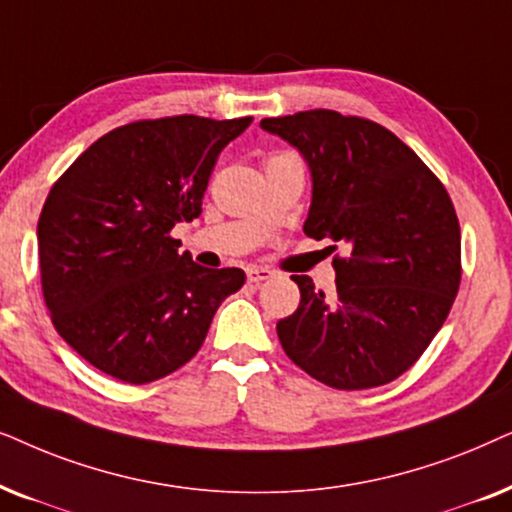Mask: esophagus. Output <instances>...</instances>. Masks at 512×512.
<instances>
[{
    "mask_svg": "<svg viewBox=\"0 0 512 512\" xmlns=\"http://www.w3.org/2000/svg\"><path fill=\"white\" fill-rule=\"evenodd\" d=\"M269 278H274L269 269H262V267H250L248 269V283H262V281H269Z\"/></svg>",
    "mask_w": 512,
    "mask_h": 512,
    "instance_id": "34e87169",
    "label": "esophagus"
}]
</instances>
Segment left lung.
Instances as JSON below:
<instances>
[{
    "label": "left lung",
    "instance_id": "8db88e82",
    "mask_svg": "<svg viewBox=\"0 0 512 512\" xmlns=\"http://www.w3.org/2000/svg\"><path fill=\"white\" fill-rule=\"evenodd\" d=\"M260 126L309 166L304 234L346 245V257L332 262L335 299L309 276H292L302 299L276 323L283 351L332 388L388 384L417 363L459 292L461 231L449 194L374 121L311 109Z\"/></svg>",
    "mask_w": 512,
    "mask_h": 512
}]
</instances>
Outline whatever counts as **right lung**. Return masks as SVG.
Instances as JSON below:
<instances>
[{"label":"right lung","instance_id":"obj_1","mask_svg":"<svg viewBox=\"0 0 512 512\" xmlns=\"http://www.w3.org/2000/svg\"><path fill=\"white\" fill-rule=\"evenodd\" d=\"M252 117L135 121L95 140L53 185L37 224L58 335L109 377L149 384L196 356L215 311L245 283L206 269L170 229L201 215L217 156Z\"/></svg>","mask_w":512,"mask_h":512}]
</instances>
